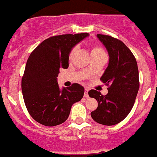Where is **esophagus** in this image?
<instances>
[{
  "label": "esophagus",
  "instance_id": "34e87169",
  "mask_svg": "<svg viewBox=\"0 0 157 157\" xmlns=\"http://www.w3.org/2000/svg\"><path fill=\"white\" fill-rule=\"evenodd\" d=\"M88 88H85V94H84V97L85 98H88Z\"/></svg>",
  "mask_w": 157,
  "mask_h": 157
}]
</instances>
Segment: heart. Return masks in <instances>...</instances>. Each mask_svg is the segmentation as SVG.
I'll use <instances>...</instances> for the list:
<instances>
[{"label":"heart","mask_w":157,"mask_h":157,"mask_svg":"<svg viewBox=\"0 0 157 157\" xmlns=\"http://www.w3.org/2000/svg\"><path fill=\"white\" fill-rule=\"evenodd\" d=\"M76 49L75 48H73V49L71 50L70 53H69V58L72 56V55L74 54V52H75ZM100 54H105V50H104L103 48L101 46H98V45H94L91 47V56H94V55H100ZM87 72H88V69L87 70Z\"/></svg>","instance_id":"1"}]
</instances>
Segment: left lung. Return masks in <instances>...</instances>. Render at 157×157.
Here are the masks:
<instances>
[{"mask_svg": "<svg viewBox=\"0 0 157 157\" xmlns=\"http://www.w3.org/2000/svg\"><path fill=\"white\" fill-rule=\"evenodd\" d=\"M109 54V63L101 81L108 86V94L91 89L88 95L98 101L91 113L93 120L107 126L117 124L131 112L140 87L139 72L134 56L118 39L97 34Z\"/></svg>", "mask_w": 157, "mask_h": 157, "instance_id": "1", "label": "left lung"}]
</instances>
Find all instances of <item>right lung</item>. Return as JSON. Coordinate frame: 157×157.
<instances>
[{
  "label": "right lung",
  "mask_w": 157,
  "mask_h": 157,
  "mask_svg": "<svg viewBox=\"0 0 157 157\" xmlns=\"http://www.w3.org/2000/svg\"><path fill=\"white\" fill-rule=\"evenodd\" d=\"M87 33L51 36L42 42L28 58L21 81L24 103L31 117L47 127L67 120L72 105L83 98L85 89L77 83L60 90V69L69 67V55Z\"/></svg>",
  "instance_id": "obj_1"
}]
</instances>
